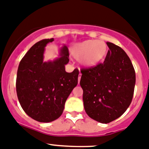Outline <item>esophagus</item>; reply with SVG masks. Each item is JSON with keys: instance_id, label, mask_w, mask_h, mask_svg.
Listing matches in <instances>:
<instances>
[{"instance_id": "obj_1", "label": "esophagus", "mask_w": 149, "mask_h": 149, "mask_svg": "<svg viewBox=\"0 0 149 149\" xmlns=\"http://www.w3.org/2000/svg\"><path fill=\"white\" fill-rule=\"evenodd\" d=\"M81 74L80 73L79 75H78V84L80 83V81H81Z\"/></svg>"}]
</instances>
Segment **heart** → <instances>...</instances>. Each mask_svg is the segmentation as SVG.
<instances>
[{"label":"heart","mask_w":149,"mask_h":149,"mask_svg":"<svg viewBox=\"0 0 149 149\" xmlns=\"http://www.w3.org/2000/svg\"><path fill=\"white\" fill-rule=\"evenodd\" d=\"M107 53V44L102 40H87L74 44L71 54L84 67L90 68L103 60Z\"/></svg>","instance_id":"1"}]
</instances>
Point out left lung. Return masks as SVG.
Segmentation results:
<instances>
[{"label": "left lung", "instance_id": "left-lung-1", "mask_svg": "<svg viewBox=\"0 0 149 149\" xmlns=\"http://www.w3.org/2000/svg\"><path fill=\"white\" fill-rule=\"evenodd\" d=\"M103 63L81 71L84 106L90 118L108 124L120 117L132 102L136 73L123 49L107 42Z\"/></svg>", "mask_w": 149, "mask_h": 149}]
</instances>
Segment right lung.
Masks as SVG:
<instances>
[{
  "label": "right lung",
  "mask_w": 149,
  "mask_h": 149,
  "mask_svg": "<svg viewBox=\"0 0 149 149\" xmlns=\"http://www.w3.org/2000/svg\"><path fill=\"white\" fill-rule=\"evenodd\" d=\"M53 40L44 39L34 44L22 59L16 77V93L22 108L34 120L44 123L62 115L79 74L77 68L71 73L65 72L69 53L65 45L58 58L44 62L45 47Z\"/></svg>",
  "instance_id": "add662e5"
}]
</instances>
